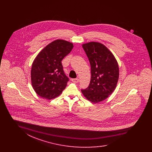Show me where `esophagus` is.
Masks as SVG:
<instances>
[{"label": "esophagus", "instance_id": "34e87169", "mask_svg": "<svg viewBox=\"0 0 152 152\" xmlns=\"http://www.w3.org/2000/svg\"><path fill=\"white\" fill-rule=\"evenodd\" d=\"M72 81L73 83H78V82L79 81V79L78 78H76V79H72Z\"/></svg>", "mask_w": 152, "mask_h": 152}]
</instances>
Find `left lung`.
<instances>
[{"instance_id":"8db88e82","label":"left lung","mask_w":152,"mask_h":152,"mask_svg":"<svg viewBox=\"0 0 152 152\" xmlns=\"http://www.w3.org/2000/svg\"><path fill=\"white\" fill-rule=\"evenodd\" d=\"M91 68L89 86L81 89L88 100L97 103L106 99L116 88L119 68L116 58L102 44L90 42L83 44Z\"/></svg>"}]
</instances>
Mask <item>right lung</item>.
Returning <instances> with one entry per match:
<instances>
[{"label": "right lung", "instance_id": "1", "mask_svg": "<svg viewBox=\"0 0 152 152\" xmlns=\"http://www.w3.org/2000/svg\"><path fill=\"white\" fill-rule=\"evenodd\" d=\"M73 47L70 42L56 40L47 45L35 58L31 72V82L41 97L51 100L65 89L69 78L64 72L61 61Z\"/></svg>", "mask_w": 152, "mask_h": 152}]
</instances>
